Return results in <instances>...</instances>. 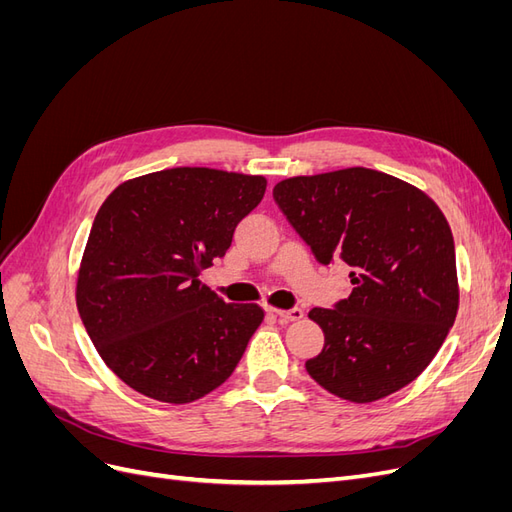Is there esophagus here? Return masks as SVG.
Returning a JSON list of instances; mask_svg holds the SVG:
<instances>
[{
	"mask_svg": "<svg viewBox=\"0 0 512 512\" xmlns=\"http://www.w3.org/2000/svg\"><path fill=\"white\" fill-rule=\"evenodd\" d=\"M275 316H280V320L284 322H294V320H301L303 318V309L301 307H294V309H271Z\"/></svg>",
	"mask_w": 512,
	"mask_h": 512,
	"instance_id": "34e87169",
	"label": "esophagus"
}]
</instances>
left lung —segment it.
<instances>
[{
    "instance_id": "8db88e82",
    "label": "left lung",
    "mask_w": 512,
    "mask_h": 512,
    "mask_svg": "<svg viewBox=\"0 0 512 512\" xmlns=\"http://www.w3.org/2000/svg\"><path fill=\"white\" fill-rule=\"evenodd\" d=\"M320 265L352 267V292L309 318L324 348L305 363L322 389L369 404L423 374L459 309L455 241L433 200L363 166L290 177L273 188Z\"/></svg>"
}]
</instances>
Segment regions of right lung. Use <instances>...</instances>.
<instances>
[{
    "label": "right lung",
    "mask_w": 512,
    "mask_h": 512,
    "mask_svg": "<svg viewBox=\"0 0 512 512\" xmlns=\"http://www.w3.org/2000/svg\"><path fill=\"white\" fill-rule=\"evenodd\" d=\"M262 175L166 168L123 181L91 226L76 307L102 361L130 389L190 404L224 384L265 320L200 282L265 196Z\"/></svg>",
    "instance_id": "add662e5"
}]
</instances>
